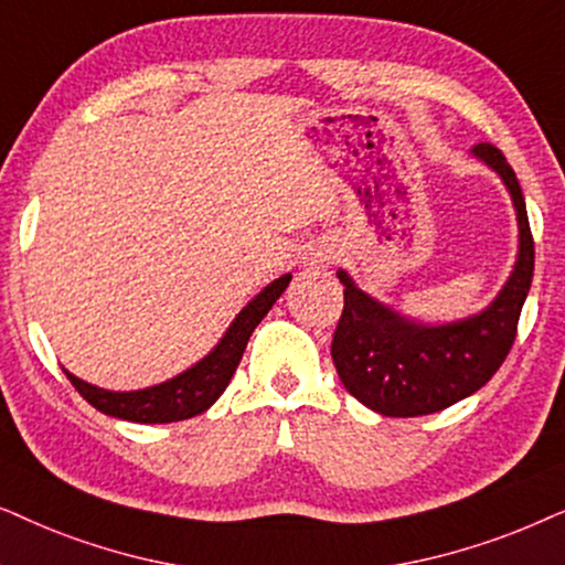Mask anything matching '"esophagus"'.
I'll list each match as a JSON object with an SVG mask.
<instances>
[{"label": "esophagus", "instance_id": "1", "mask_svg": "<svg viewBox=\"0 0 565 565\" xmlns=\"http://www.w3.org/2000/svg\"><path fill=\"white\" fill-rule=\"evenodd\" d=\"M328 260H330L328 247H315V250L310 253V258H307L310 266H322V263H328Z\"/></svg>", "mask_w": 565, "mask_h": 565}]
</instances>
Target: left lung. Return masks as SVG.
<instances>
[{"instance_id": "obj_1", "label": "left lung", "mask_w": 565, "mask_h": 565, "mask_svg": "<svg viewBox=\"0 0 565 565\" xmlns=\"http://www.w3.org/2000/svg\"><path fill=\"white\" fill-rule=\"evenodd\" d=\"M470 154L501 178L516 212V260L491 305L460 320H413L359 289L349 270H335L345 289L330 356L343 387L382 416H426L478 393L499 372L516 338L519 312L535 270L527 206L499 149L483 141Z\"/></svg>"}]
</instances>
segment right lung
Returning <instances> with one entry per match:
<instances>
[{"label":"right lung","mask_w":565,"mask_h":565,"mask_svg":"<svg viewBox=\"0 0 565 565\" xmlns=\"http://www.w3.org/2000/svg\"><path fill=\"white\" fill-rule=\"evenodd\" d=\"M289 281L291 274H284L274 278L268 287H263L237 312V318L224 330L220 343L204 359H199L185 372L160 382V385L145 390H105L74 377L70 370H64V374L77 387V393L105 416L134 420V424H172V420L199 416V413L212 408L227 390L255 326L266 318L276 299L289 287Z\"/></svg>","instance_id":"add662e5"}]
</instances>
